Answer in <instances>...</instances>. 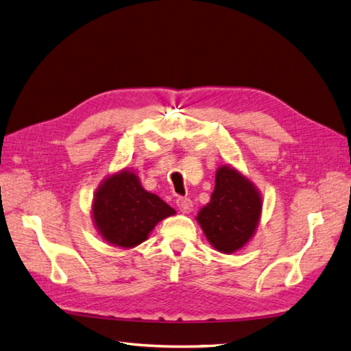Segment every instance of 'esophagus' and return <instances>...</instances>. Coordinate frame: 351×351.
I'll return each mask as SVG.
<instances>
[{
  "instance_id": "esophagus-1",
  "label": "esophagus",
  "mask_w": 351,
  "mask_h": 351,
  "mask_svg": "<svg viewBox=\"0 0 351 351\" xmlns=\"http://www.w3.org/2000/svg\"><path fill=\"white\" fill-rule=\"evenodd\" d=\"M176 205L182 213H190L191 210H193V201H191L190 197H178Z\"/></svg>"
}]
</instances>
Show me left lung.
<instances>
[{
	"instance_id": "1",
	"label": "left lung",
	"mask_w": 351,
	"mask_h": 351,
	"mask_svg": "<svg viewBox=\"0 0 351 351\" xmlns=\"http://www.w3.org/2000/svg\"><path fill=\"white\" fill-rule=\"evenodd\" d=\"M262 197L237 170L223 166L216 173L211 201L199 211L197 222L217 251L234 252L252 237L257 228Z\"/></svg>"
}]
</instances>
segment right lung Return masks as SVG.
<instances>
[{"instance_id":"1","label":"right lung","mask_w":351,"mask_h":351,"mask_svg":"<svg viewBox=\"0 0 351 351\" xmlns=\"http://www.w3.org/2000/svg\"><path fill=\"white\" fill-rule=\"evenodd\" d=\"M175 210L141 187L138 176L123 170L109 176L94 197L93 217L101 237L115 246L132 248Z\"/></svg>"}]
</instances>
